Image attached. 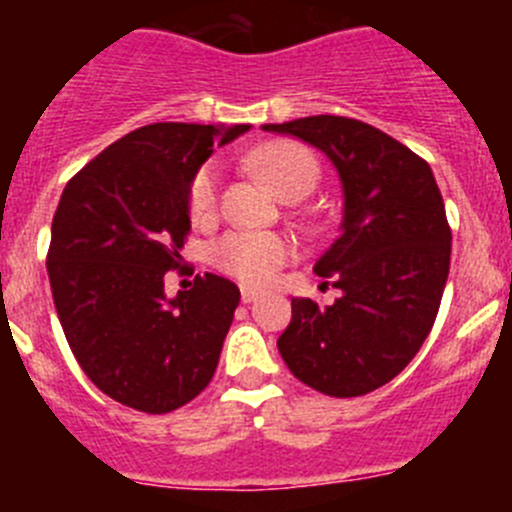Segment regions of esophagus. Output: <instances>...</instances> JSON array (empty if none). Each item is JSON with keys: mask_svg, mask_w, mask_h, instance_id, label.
<instances>
[{"mask_svg": "<svg viewBox=\"0 0 512 512\" xmlns=\"http://www.w3.org/2000/svg\"><path fill=\"white\" fill-rule=\"evenodd\" d=\"M241 300L246 302V305H251V302L259 300V292H256V289H251V287H243L241 289Z\"/></svg>", "mask_w": 512, "mask_h": 512, "instance_id": "1", "label": "esophagus"}]
</instances>
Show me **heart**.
<instances>
[{
	"label": "heart",
	"instance_id": "heart-1",
	"mask_svg": "<svg viewBox=\"0 0 512 512\" xmlns=\"http://www.w3.org/2000/svg\"><path fill=\"white\" fill-rule=\"evenodd\" d=\"M248 164L269 184L274 192H292L297 187L312 189L318 179V161L307 148L292 140H274L251 151ZM217 184L220 171L215 164H205L192 176L189 184V212L194 220H205L217 205ZM289 238L269 230H233L210 246V261L230 277L246 284H266L274 279L277 269H282L292 259Z\"/></svg>",
	"mask_w": 512,
	"mask_h": 512
}]
</instances>
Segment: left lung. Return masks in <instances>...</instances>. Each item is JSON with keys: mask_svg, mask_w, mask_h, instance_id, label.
I'll return each mask as SVG.
<instances>
[{"mask_svg": "<svg viewBox=\"0 0 512 512\" xmlns=\"http://www.w3.org/2000/svg\"><path fill=\"white\" fill-rule=\"evenodd\" d=\"M266 133L318 148L338 174V238L315 274L341 292L318 307L292 297L277 346L289 372L330 397H359L395 379L428 338L449 277L451 230L423 158L361 120L312 115Z\"/></svg>", "mask_w": 512, "mask_h": 512, "instance_id": "8db88e82", "label": "left lung"}]
</instances>
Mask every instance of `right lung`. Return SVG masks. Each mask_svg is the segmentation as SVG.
<instances>
[{"label": "right lung", "mask_w": 512, "mask_h": 512, "mask_svg": "<svg viewBox=\"0 0 512 512\" xmlns=\"http://www.w3.org/2000/svg\"><path fill=\"white\" fill-rule=\"evenodd\" d=\"M251 125L153 122L122 135L66 184L48 279L66 341L99 390L171 413L210 384L241 289L217 274L166 297L189 233V184L215 146Z\"/></svg>", "instance_id": "1"}]
</instances>
